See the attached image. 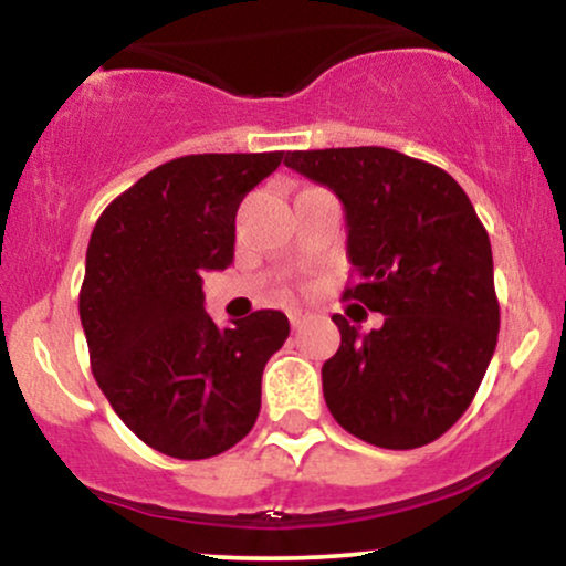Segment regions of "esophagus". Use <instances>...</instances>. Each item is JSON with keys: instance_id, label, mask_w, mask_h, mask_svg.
I'll list each match as a JSON object with an SVG mask.
<instances>
[{"instance_id": "esophagus-1", "label": "esophagus", "mask_w": 566, "mask_h": 566, "mask_svg": "<svg viewBox=\"0 0 566 566\" xmlns=\"http://www.w3.org/2000/svg\"><path fill=\"white\" fill-rule=\"evenodd\" d=\"M290 324H292V327H301V324H305V319H308V311H305V308H290Z\"/></svg>"}]
</instances>
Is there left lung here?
<instances>
[{
	"label": "left lung",
	"instance_id": "obj_1",
	"mask_svg": "<svg viewBox=\"0 0 566 566\" xmlns=\"http://www.w3.org/2000/svg\"><path fill=\"white\" fill-rule=\"evenodd\" d=\"M284 165L343 201L354 282L343 297L382 314L361 335L335 314L322 367L333 418L367 444L415 450L469 409L497 346L492 247L452 175L380 146L287 151Z\"/></svg>",
	"mask_w": 566,
	"mask_h": 566
}]
</instances>
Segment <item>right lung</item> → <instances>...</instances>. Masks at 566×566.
<instances>
[{"mask_svg": "<svg viewBox=\"0 0 566 566\" xmlns=\"http://www.w3.org/2000/svg\"><path fill=\"white\" fill-rule=\"evenodd\" d=\"M284 151L191 154L119 193L87 244L80 316L90 367L122 423L157 452L205 460L261 412L263 367L290 335L282 311L218 327L201 274L233 261L237 210Z\"/></svg>", "mask_w": 566, "mask_h": 566, "instance_id": "1", "label": "right lung"}]
</instances>
